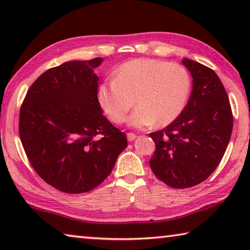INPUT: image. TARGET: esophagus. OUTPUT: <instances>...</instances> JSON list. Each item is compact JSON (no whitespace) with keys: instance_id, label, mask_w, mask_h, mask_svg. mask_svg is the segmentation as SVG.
Wrapping results in <instances>:
<instances>
[{"instance_id":"34e87169","label":"esophagus","mask_w":250,"mask_h":250,"mask_svg":"<svg viewBox=\"0 0 250 250\" xmlns=\"http://www.w3.org/2000/svg\"><path fill=\"white\" fill-rule=\"evenodd\" d=\"M126 138H128V141H133V140H135V138H137V135H135L134 133L129 132L128 134H126Z\"/></svg>"}]
</instances>
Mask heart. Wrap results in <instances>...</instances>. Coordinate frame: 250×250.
<instances>
[{
    "instance_id": "b5f03b06",
    "label": "heart",
    "mask_w": 250,
    "mask_h": 250,
    "mask_svg": "<svg viewBox=\"0 0 250 250\" xmlns=\"http://www.w3.org/2000/svg\"><path fill=\"white\" fill-rule=\"evenodd\" d=\"M192 82L188 69L177 62L149 58L132 59L118 67L115 77L98 87V101L109 119L121 124L131 108L133 128L164 125L179 117L188 103Z\"/></svg>"
}]
</instances>
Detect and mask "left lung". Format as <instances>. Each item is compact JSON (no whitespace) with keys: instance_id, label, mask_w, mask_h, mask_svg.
Segmentation results:
<instances>
[{"instance_id":"1","label":"left lung","mask_w":250,"mask_h":250,"mask_svg":"<svg viewBox=\"0 0 250 250\" xmlns=\"http://www.w3.org/2000/svg\"><path fill=\"white\" fill-rule=\"evenodd\" d=\"M193 77V90L181 115L150 133L155 151L150 167L159 180L174 188L205 181L221 162L232 131L227 92L213 69L183 58Z\"/></svg>"}]
</instances>
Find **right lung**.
<instances>
[{
  "label": "right lung",
  "mask_w": 250,
  "mask_h": 250,
  "mask_svg": "<svg viewBox=\"0 0 250 250\" xmlns=\"http://www.w3.org/2000/svg\"><path fill=\"white\" fill-rule=\"evenodd\" d=\"M104 59L66 62L29 87L19 132L29 163L59 191L89 192L111 173L128 141L103 115L98 76Z\"/></svg>",
  "instance_id": "add662e5"
}]
</instances>
